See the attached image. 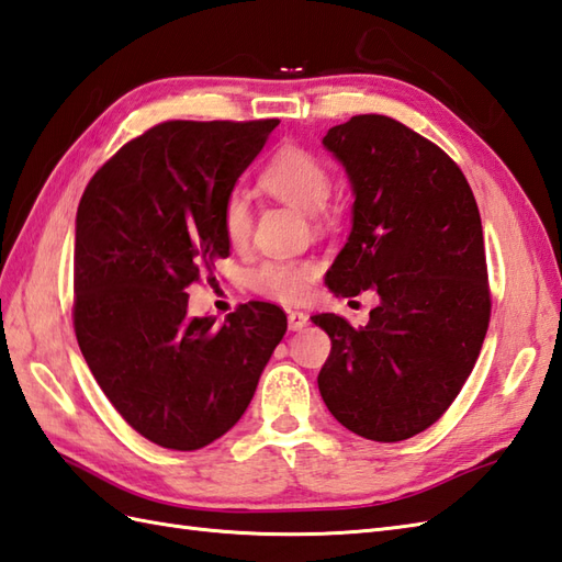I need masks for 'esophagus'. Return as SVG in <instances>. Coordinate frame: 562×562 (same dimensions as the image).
<instances>
[{
	"label": "esophagus",
	"instance_id": "esophagus-1",
	"mask_svg": "<svg viewBox=\"0 0 562 562\" xmlns=\"http://www.w3.org/2000/svg\"><path fill=\"white\" fill-rule=\"evenodd\" d=\"M307 322H310V317L305 313H297V310H291L289 313V329L291 331H301L303 327H307Z\"/></svg>",
	"mask_w": 562,
	"mask_h": 562
}]
</instances>
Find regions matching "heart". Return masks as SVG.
<instances>
[{"mask_svg":"<svg viewBox=\"0 0 562 562\" xmlns=\"http://www.w3.org/2000/svg\"><path fill=\"white\" fill-rule=\"evenodd\" d=\"M261 187L281 202L305 211V214H317L329 196L331 178L327 166L315 154L305 151L301 146H283L261 170ZM221 223L231 245H243L247 240L249 228H252V211H249V199L245 192L233 190L226 196ZM315 273L317 267L313 261L273 259L255 269L249 281L259 293L283 303H295L305 297Z\"/></svg>","mask_w":562,"mask_h":562,"instance_id":"obj_1","label":"heart"}]
</instances>
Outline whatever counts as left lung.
<instances>
[{
    "instance_id": "left-lung-1",
    "label": "left lung",
    "mask_w": 562,
    "mask_h": 562,
    "mask_svg": "<svg viewBox=\"0 0 562 562\" xmlns=\"http://www.w3.org/2000/svg\"><path fill=\"white\" fill-rule=\"evenodd\" d=\"M353 192L351 233L327 271L334 295L372 289L366 327L324 313L319 394L344 428L398 442L430 428L471 375L488 331L481 214L454 160L384 115H356L322 139Z\"/></svg>"
}]
</instances>
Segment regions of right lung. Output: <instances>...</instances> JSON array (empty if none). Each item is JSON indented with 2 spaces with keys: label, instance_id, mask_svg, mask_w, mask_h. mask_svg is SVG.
Listing matches in <instances>:
<instances>
[{
  "label": "right lung",
  "instance_id": "right-lung-1",
  "mask_svg": "<svg viewBox=\"0 0 562 562\" xmlns=\"http://www.w3.org/2000/svg\"><path fill=\"white\" fill-rule=\"evenodd\" d=\"M279 120L156 124L95 172L74 240V331L130 426L192 452L240 420L285 334L252 301L216 327L187 315V285L231 255L223 202Z\"/></svg>",
  "mask_w": 562,
  "mask_h": 562
}]
</instances>
